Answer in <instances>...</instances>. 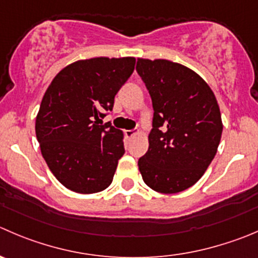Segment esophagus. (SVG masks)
Masks as SVG:
<instances>
[{"mask_svg": "<svg viewBox=\"0 0 258 258\" xmlns=\"http://www.w3.org/2000/svg\"><path fill=\"white\" fill-rule=\"evenodd\" d=\"M124 134H126L127 137H132L135 134H136V132H135L134 130H126V131H124Z\"/></svg>", "mask_w": 258, "mask_h": 258, "instance_id": "obj_1", "label": "esophagus"}]
</instances>
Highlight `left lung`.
I'll use <instances>...</instances> for the list:
<instances>
[{
    "instance_id": "obj_1",
    "label": "left lung",
    "mask_w": 258,
    "mask_h": 258,
    "mask_svg": "<svg viewBox=\"0 0 258 258\" xmlns=\"http://www.w3.org/2000/svg\"><path fill=\"white\" fill-rule=\"evenodd\" d=\"M136 71L154 108L140 172L155 191H182L203 176L217 154L223 124L216 96L196 72L170 60L137 59Z\"/></svg>"
}]
</instances>
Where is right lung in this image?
Masks as SVG:
<instances>
[{
    "mask_svg": "<svg viewBox=\"0 0 258 258\" xmlns=\"http://www.w3.org/2000/svg\"><path fill=\"white\" fill-rule=\"evenodd\" d=\"M135 57H93L60 71L47 87L35 131L50 171L69 190L93 194L111 185L124 154L123 134L99 124L131 77Z\"/></svg>",
    "mask_w": 258,
    "mask_h": 258,
    "instance_id": "1",
    "label": "right lung"
}]
</instances>
